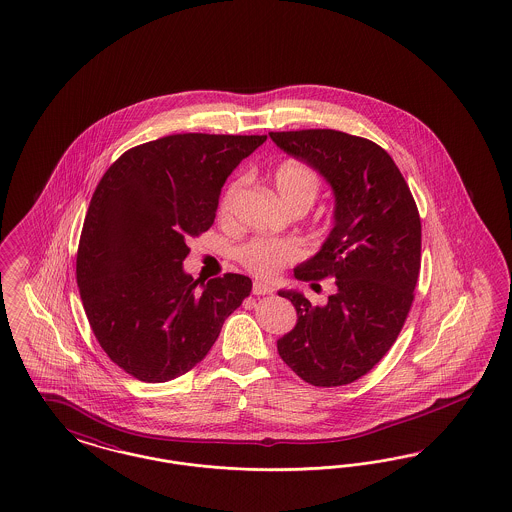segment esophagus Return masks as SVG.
<instances>
[{
  "label": "esophagus",
  "mask_w": 512,
  "mask_h": 512,
  "mask_svg": "<svg viewBox=\"0 0 512 512\" xmlns=\"http://www.w3.org/2000/svg\"><path fill=\"white\" fill-rule=\"evenodd\" d=\"M272 287L265 284V282H253V295H270Z\"/></svg>",
  "instance_id": "34e87169"
}]
</instances>
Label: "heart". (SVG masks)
I'll use <instances>...</instances> for the list:
<instances>
[{"instance_id":"b5f03b06","label":"heart","mask_w":512,"mask_h":512,"mask_svg":"<svg viewBox=\"0 0 512 512\" xmlns=\"http://www.w3.org/2000/svg\"><path fill=\"white\" fill-rule=\"evenodd\" d=\"M320 175L314 167L299 162V160H287L278 165L274 171V186L287 207L307 205L310 207L320 192ZM240 192V183H232L226 188L219 213L226 215ZM303 255V247L295 240H278V238H253L242 246L238 257L242 265L259 276H274L280 268L287 263L297 261Z\"/></svg>"}]
</instances>
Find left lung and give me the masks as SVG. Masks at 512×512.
<instances>
[{
	"label": "left lung",
	"instance_id": "1",
	"mask_svg": "<svg viewBox=\"0 0 512 512\" xmlns=\"http://www.w3.org/2000/svg\"><path fill=\"white\" fill-rule=\"evenodd\" d=\"M268 135L314 167L335 196L326 242L293 274L303 282L331 276L337 289L326 305H310L295 289L278 291L297 310V324L278 339V352L314 387L348 385L389 352L408 318L421 268L419 211L379 144L335 129Z\"/></svg>",
	"mask_w": 512,
	"mask_h": 512
}]
</instances>
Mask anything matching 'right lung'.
I'll return each mask as SVG.
<instances>
[{"instance_id": "obj_1", "label": "right lung", "mask_w": 512, "mask_h": 512, "mask_svg": "<svg viewBox=\"0 0 512 512\" xmlns=\"http://www.w3.org/2000/svg\"><path fill=\"white\" fill-rule=\"evenodd\" d=\"M266 135L184 133L108 167L83 221L76 278L108 358L144 383L200 364L251 291L244 274H186V240L213 225L226 177Z\"/></svg>"}]
</instances>
